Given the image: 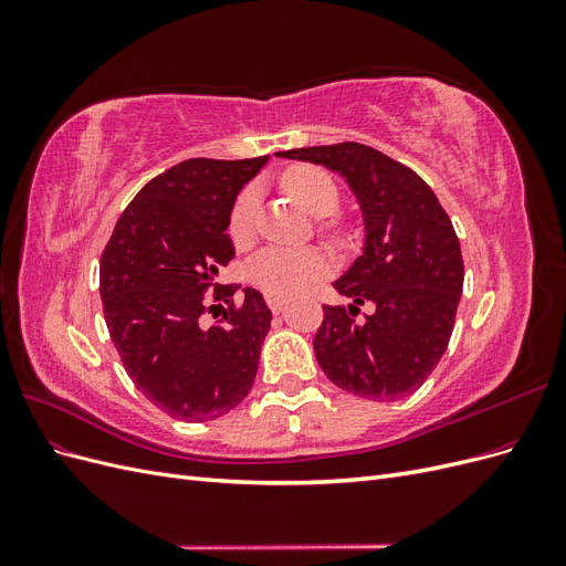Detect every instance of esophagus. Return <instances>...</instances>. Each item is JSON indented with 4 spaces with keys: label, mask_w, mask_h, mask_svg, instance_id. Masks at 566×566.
Returning <instances> with one entry per match:
<instances>
[{
    "label": "esophagus",
    "mask_w": 566,
    "mask_h": 566,
    "mask_svg": "<svg viewBox=\"0 0 566 566\" xmlns=\"http://www.w3.org/2000/svg\"><path fill=\"white\" fill-rule=\"evenodd\" d=\"M266 304H269V310H271L273 314H281V312L285 310L287 300H281V297H266Z\"/></svg>",
    "instance_id": "1"
}]
</instances>
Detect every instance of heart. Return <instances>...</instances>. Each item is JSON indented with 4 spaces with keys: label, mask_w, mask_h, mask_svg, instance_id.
Here are the masks:
<instances>
[{
    "label": "heart",
    "mask_w": 566,
    "mask_h": 566,
    "mask_svg": "<svg viewBox=\"0 0 566 566\" xmlns=\"http://www.w3.org/2000/svg\"><path fill=\"white\" fill-rule=\"evenodd\" d=\"M281 184L285 191L300 200L306 210L316 217H328L339 208V188L335 179L316 165H293L287 167ZM256 212H260V191L245 186L235 196L229 212V238L235 248H248L256 233ZM323 231L335 241H345V227L337 219H325ZM331 273L328 254L318 248L283 250L269 248L252 256L248 264V279L260 287L266 297H295L306 287L323 281Z\"/></svg>",
    "instance_id": "obj_1"
}]
</instances>
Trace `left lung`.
I'll list each match as a JSON object with an SVG mask.
<instances>
[{
	"label": "left lung",
	"instance_id": "obj_1",
	"mask_svg": "<svg viewBox=\"0 0 566 566\" xmlns=\"http://www.w3.org/2000/svg\"><path fill=\"white\" fill-rule=\"evenodd\" d=\"M279 156L335 169L361 202L366 221L364 254L333 283L352 304H323L314 337L318 366L356 397H408L449 347L465 279L447 210L413 169L364 144L310 146ZM364 303L371 312L356 319Z\"/></svg>",
	"mask_w": 566,
	"mask_h": 566
}]
</instances>
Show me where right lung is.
Returning a JSON list of instances; mask_svg holds the SVG:
<instances>
[{"label":"right lung","instance_id":"1","mask_svg":"<svg viewBox=\"0 0 566 566\" xmlns=\"http://www.w3.org/2000/svg\"><path fill=\"white\" fill-rule=\"evenodd\" d=\"M269 156L191 158L150 179L119 214L101 254L98 290L113 345L134 387L184 422L229 413L254 382L271 312L252 287L219 285L233 260V200ZM211 295L208 296L207 293ZM230 306L210 329L201 316Z\"/></svg>","mask_w":566,"mask_h":566}]
</instances>
